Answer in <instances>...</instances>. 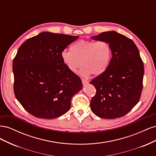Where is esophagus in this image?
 Masks as SVG:
<instances>
[{"instance_id":"obj_1","label":"esophagus","mask_w":156,"mask_h":156,"mask_svg":"<svg viewBox=\"0 0 156 156\" xmlns=\"http://www.w3.org/2000/svg\"><path fill=\"white\" fill-rule=\"evenodd\" d=\"M82 83L83 84H87L88 83V81H87V80H86V79H82Z\"/></svg>"}]
</instances>
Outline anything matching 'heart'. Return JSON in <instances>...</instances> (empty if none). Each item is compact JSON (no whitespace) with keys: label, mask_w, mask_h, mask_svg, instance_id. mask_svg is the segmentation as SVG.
Returning <instances> with one entry per match:
<instances>
[{"label":"heart","mask_w":156,"mask_h":156,"mask_svg":"<svg viewBox=\"0 0 156 156\" xmlns=\"http://www.w3.org/2000/svg\"><path fill=\"white\" fill-rule=\"evenodd\" d=\"M61 58L70 72L76 73L82 66L81 74L98 76L105 72L111 62L112 49L105 41L79 40L70 47V51H64Z\"/></svg>","instance_id":"1"}]
</instances>
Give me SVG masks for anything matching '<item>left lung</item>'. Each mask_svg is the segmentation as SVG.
Listing matches in <instances>:
<instances>
[{"instance_id":"obj_1","label":"left lung","mask_w":156,"mask_h":156,"mask_svg":"<svg viewBox=\"0 0 156 156\" xmlns=\"http://www.w3.org/2000/svg\"><path fill=\"white\" fill-rule=\"evenodd\" d=\"M92 38L108 42L112 56L105 72L90 81L96 90L91 110L102 119L124 116L139 102L143 90L144 64L139 49L131 39L115 31Z\"/></svg>"}]
</instances>
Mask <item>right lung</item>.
<instances>
[{
  "label": "right lung",
  "instance_id": "1",
  "mask_svg": "<svg viewBox=\"0 0 156 156\" xmlns=\"http://www.w3.org/2000/svg\"><path fill=\"white\" fill-rule=\"evenodd\" d=\"M78 37L44 32L20 47L13 60V91L30 115L53 119L69 111L73 96L83 84L66 66L61 53Z\"/></svg>",
  "mask_w": 156,
  "mask_h": 156
}]
</instances>
